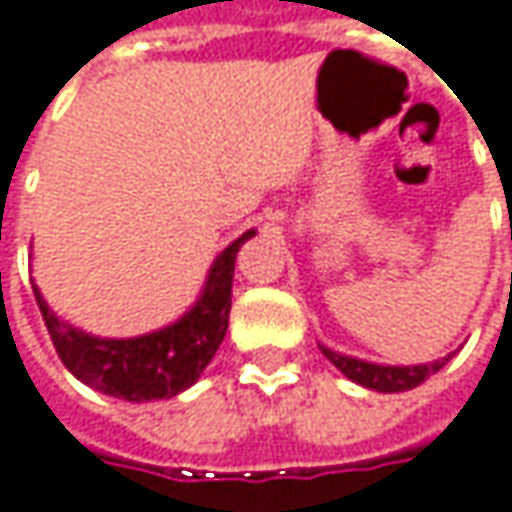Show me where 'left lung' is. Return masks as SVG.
I'll return each instance as SVG.
<instances>
[{
	"label": "left lung",
	"mask_w": 512,
	"mask_h": 512,
	"mask_svg": "<svg viewBox=\"0 0 512 512\" xmlns=\"http://www.w3.org/2000/svg\"><path fill=\"white\" fill-rule=\"evenodd\" d=\"M322 354L349 378L354 384L366 387V390H378V393H404V390H413L419 387L422 381H428L434 372H440L442 366L448 363V357L434 360V363H419V366H381V363H366V360H357L349 354H337V351L325 349Z\"/></svg>",
	"instance_id": "left-lung-1"
}]
</instances>
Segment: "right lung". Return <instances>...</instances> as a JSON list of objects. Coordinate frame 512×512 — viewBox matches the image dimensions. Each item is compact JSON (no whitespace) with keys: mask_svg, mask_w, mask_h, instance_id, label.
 I'll list each match as a JSON object with an SVG mask.
<instances>
[{"mask_svg":"<svg viewBox=\"0 0 512 512\" xmlns=\"http://www.w3.org/2000/svg\"><path fill=\"white\" fill-rule=\"evenodd\" d=\"M249 237H255V231L237 237L213 260L199 302L178 322L143 337L105 340V337L84 334L72 328L70 322H64L58 313H52L49 304L43 302L40 290L34 287V299L43 313V322L49 328L58 357L81 384L114 398L155 401V398H172L184 393L199 381V375L213 360L228 331L234 260Z\"/></svg>","mask_w":512,"mask_h":512,"instance_id":"obj_1","label":"right lung"}]
</instances>
